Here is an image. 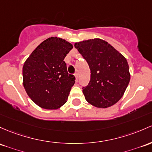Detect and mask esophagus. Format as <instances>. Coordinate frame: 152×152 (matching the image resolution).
Instances as JSON below:
<instances>
[{"instance_id":"esophagus-1","label":"esophagus","mask_w":152,"mask_h":152,"mask_svg":"<svg viewBox=\"0 0 152 152\" xmlns=\"http://www.w3.org/2000/svg\"><path fill=\"white\" fill-rule=\"evenodd\" d=\"M74 76H75V77H76V82H78V77H79V74H78L77 73H76L74 74Z\"/></svg>"}]
</instances>
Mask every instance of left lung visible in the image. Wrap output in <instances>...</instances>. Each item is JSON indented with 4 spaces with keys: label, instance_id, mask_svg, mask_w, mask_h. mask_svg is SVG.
<instances>
[{
    "label": "left lung",
    "instance_id": "1",
    "mask_svg": "<svg viewBox=\"0 0 152 152\" xmlns=\"http://www.w3.org/2000/svg\"><path fill=\"white\" fill-rule=\"evenodd\" d=\"M74 46L91 71L89 84L83 87L86 100L99 108L113 106L123 96L131 79L126 58L99 38L76 42Z\"/></svg>",
    "mask_w": 152,
    "mask_h": 152
}]
</instances>
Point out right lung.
<instances>
[{
    "instance_id": "1",
    "label": "right lung",
    "mask_w": 152,
    "mask_h": 152,
    "mask_svg": "<svg viewBox=\"0 0 152 152\" xmlns=\"http://www.w3.org/2000/svg\"><path fill=\"white\" fill-rule=\"evenodd\" d=\"M73 48L59 37L48 38L31 53L23 66V85L34 103L57 110L68 100L75 76L68 74L64 58Z\"/></svg>"
}]
</instances>
